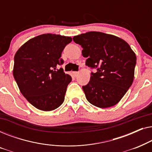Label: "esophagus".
<instances>
[{
	"mask_svg": "<svg viewBox=\"0 0 152 152\" xmlns=\"http://www.w3.org/2000/svg\"><path fill=\"white\" fill-rule=\"evenodd\" d=\"M78 73H79V72H77V71H73V72H72V75H73L74 77L77 76Z\"/></svg>",
	"mask_w": 152,
	"mask_h": 152,
	"instance_id": "obj_1",
	"label": "esophagus"
}]
</instances>
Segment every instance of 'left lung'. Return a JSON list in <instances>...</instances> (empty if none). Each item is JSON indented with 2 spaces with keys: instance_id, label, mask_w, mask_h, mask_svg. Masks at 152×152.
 I'll list each match as a JSON object with an SVG mask.
<instances>
[{
  "instance_id": "1",
  "label": "left lung",
  "mask_w": 152,
  "mask_h": 152,
  "mask_svg": "<svg viewBox=\"0 0 152 152\" xmlns=\"http://www.w3.org/2000/svg\"><path fill=\"white\" fill-rule=\"evenodd\" d=\"M72 39L82 47L86 66L97 68L82 86L87 100L101 109L117 104L134 82L136 54L125 41L112 34L88 32Z\"/></svg>"
}]
</instances>
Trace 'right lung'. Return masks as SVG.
Segmentation results:
<instances>
[{
	"label": "right lung",
	"mask_w": 152,
	"mask_h": 152,
	"mask_svg": "<svg viewBox=\"0 0 152 152\" xmlns=\"http://www.w3.org/2000/svg\"><path fill=\"white\" fill-rule=\"evenodd\" d=\"M70 37L43 34L25 43L14 56L13 75L22 95L37 109L50 111L61 106L72 81L63 68L61 53Z\"/></svg>",
	"instance_id": "add662e5"
}]
</instances>
